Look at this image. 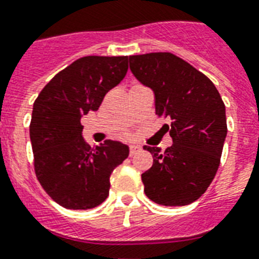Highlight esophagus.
Segmentation results:
<instances>
[{"label":"esophagus","instance_id":"esophagus-1","mask_svg":"<svg viewBox=\"0 0 259 259\" xmlns=\"http://www.w3.org/2000/svg\"><path fill=\"white\" fill-rule=\"evenodd\" d=\"M138 150H140V146H136V145H132L129 148V156H134V154L137 153Z\"/></svg>","mask_w":259,"mask_h":259}]
</instances>
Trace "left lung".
<instances>
[{
  "label": "left lung",
  "mask_w": 259,
  "mask_h": 259,
  "mask_svg": "<svg viewBox=\"0 0 259 259\" xmlns=\"http://www.w3.org/2000/svg\"><path fill=\"white\" fill-rule=\"evenodd\" d=\"M130 70L156 99V114L168 118L172 146H144L153 165L142 173L144 192L161 205H187L207 191L221 164L227 136L221 94L203 72L170 52L130 56Z\"/></svg>",
  "instance_id": "obj_1"
}]
</instances>
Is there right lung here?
<instances>
[{"label": "right lung", "instance_id": "right-lung-1", "mask_svg": "<svg viewBox=\"0 0 259 259\" xmlns=\"http://www.w3.org/2000/svg\"><path fill=\"white\" fill-rule=\"evenodd\" d=\"M126 72L127 56H84L55 75L34 101L29 125L34 173L64 208L90 209L103 203L111 172L129 156V148L118 141L91 148L80 123Z\"/></svg>", "mask_w": 259, "mask_h": 259}]
</instances>
